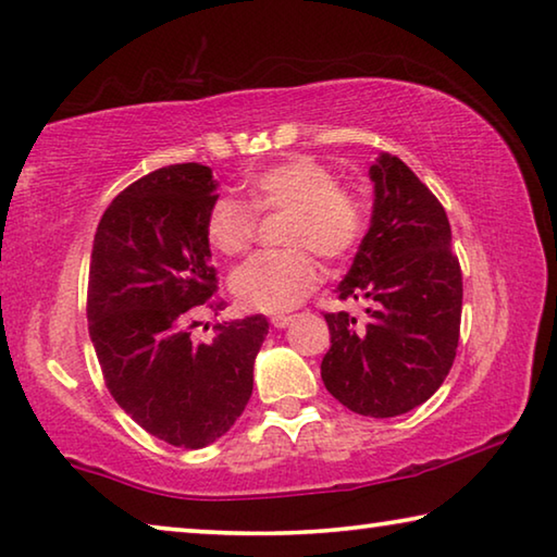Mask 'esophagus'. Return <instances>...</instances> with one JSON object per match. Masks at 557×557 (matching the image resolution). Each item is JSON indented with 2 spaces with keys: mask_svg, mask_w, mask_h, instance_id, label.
Returning <instances> with one entry per match:
<instances>
[{
  "mask_svg": "<svg viewBox=\"0 0 557 557\" xmlns=\"http://www.w3.org/2000/svg\"><path fill=\"white\" fill-rule=\"evenodd\" d=\"M292 319H295L292 314H272L270 317V324L275 326V329H285V326L292 324Z\"/></svg>",
  "mask_w": 557,
  "mask_h": 557,
  "instance_id": "esophagus-1",
  "label": "esophagus"
}]
</instances>
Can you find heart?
Segmentation results:
<instances>
[{"instance_id": "b5f03b06", "label": "heart", "mask_w": 557, "mask_h": 557, "mask_svg": "<svg viewBox=\"0 0 557 557\" xmlns=\"http://www.w3.org/2000/svg\"><path fill=\"white\" fill-rule=\"evenodd\" d=\"M250 199L260 211H289L285 250H262L233 270L231 289L243 307L287 312L319 285L322 268L314 256L336 260L356 248L363 233V209L336 186L332 169L317 159L295 157L260 172L250 182ZM256 235V210L235 196H219L206 215V240L221 256H238Z\"/></svg>"}]
</instances>
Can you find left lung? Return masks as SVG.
I'll use <instances>...</instances> for the list:
<instances>
[{
	"label": "left lung",
	"mask_w": 557,
	"mask_h": 557,
	"mask_svg": "<svg viewBox=\"0 0 557 557\" xmlns=\"http://www.w3.org/2000/svg\"><path fill=\"white\" fill-rule=\"evenodd\" d=\"M373 213L338 299H366L363 326L346 312L324 314L332 348L322 381L366 418H395L425 403L457 356L461 270L442 203L403 159L371 164Z\"/></svg>",
	"instance_id": "obj_1"
}]
</instances>
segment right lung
<instances>
[{
	"label": "right lung",
	"mask_w": 557,
	"mask_h": 557,
	"mask_svg": "<svg viewBox=\"0 0 557 557\" xmlns=\"http://www.w3.org/2000/svg\"><path fill=\"white\" fill-rule=\"evenodd\" d=\"M219 182L172 164L115 196L98 223L88 275V332L108 391L139 428L201 449L233 428L252 395L268 319L252 314L191 342V314L215 292L206 215Z\"/></svg>",
	"instance_id": "add662e5"
}]
</instances>
